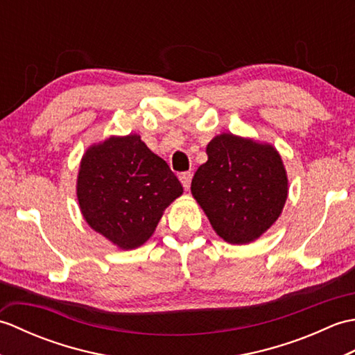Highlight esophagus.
I'll return each instance as SVG.
<instances>
[{
	"label": "esophagus",
	"mask_w": 355,
	"mask_h": 355,
	"mask_svg": "<svg viewBox=\"0 0 355 355\" xmlns=\"http://www.w3.org/2000/svg\"><path fill=\"white\" fill-rule=\"evenodd\" d=\"M178 178H180V182H182L184 189L186 191L189 189V187H191V180H192V173L191 172H183V173H180Z\"/></svg>",
	"instance_id": "obj_1"
}]
</instances>
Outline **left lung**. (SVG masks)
<instances>
[{
    "instance_id": "1",
    "label": "left lung",
    "mask_w": 355,
    "mask_h": 355,
    "mask_svg": "<svg viewBox=\"0 0 355 355\" xmlns=\"http://www.w3.org/2000/svg\"><path fill=\"white\" fill-rule=\"evenodd\" d=\"M206 154L192 178V197L225 243H253L277 221L288 197L281 154L270 143L232 132L215 135Z\"/></svg>"
}]
</instances>
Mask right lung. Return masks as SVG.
<instances>
[{
	"label": "right lung",
	"instance_id": "1",
	"mask_svg": "<svg viewBox=\"0 0 355 355\" xmlns=\"http://www.w3.org/2000/svg\"><path fill=\"white\" fill-rule=\"evenodd\" d=\"M183 186L139 134L110 135L82 155L76 195L80 214L111 244L132 250L154 235Z\"/></svg>",
	"mask_w": 355,
	"mask_h": 355
}]
</instances>
